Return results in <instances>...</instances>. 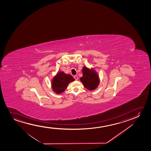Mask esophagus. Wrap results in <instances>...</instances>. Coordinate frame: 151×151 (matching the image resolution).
Masks as SVG:
<instances>
[{
  "instance_id": "esophagus-1",
  "label": "esophagus",
  "mask_w": 151,
  "mask_h": 151,
  "mask_svg": "<svg viewBox=\"0 0 151 151\" xmlns=\"http://www.w3.org/2000/svg\"><path fill=\"white\" fill-rule=\"evenodd\" d=\"M74 78L75 79L76 81H77V80L78 79V76H77V75H75L74 76Z\"/></svg>"
}]
</instances>
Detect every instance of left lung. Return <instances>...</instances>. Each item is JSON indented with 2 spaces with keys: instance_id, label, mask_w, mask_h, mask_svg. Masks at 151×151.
I'll use <instances>...</instances> for the list:
<instances>
[{
  "instance_id": "8db88e82",
  "label": "left lung",
  "mask_w": 151,
  "mask_h": 151,
  "mask_svg": "<svg viewBox=\"0 0 151 151\" xmlns=\"http://www.w3.org/2000/svg\"><path fill=\"white\" fill-rule=\"evenodd\" d=\"M83 77H81L80 80L85 87L90 90L96 89L99 84V79L96 73L86 67L83 68Z\"/></svg>"
}]
</instances>
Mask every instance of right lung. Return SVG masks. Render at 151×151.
I'll return each instance as SVG.
<instances>
[{
	"label": "right lung",
	"mask_w": 151,
	"mask_h": 151,
	"mask_svg": "<svg viewBox=\"0 0 151 151\" xmlns=\"http://www.w3.org/2000/svg\"><path fill=\"white\" fill-rule=\"evenodd\" d=\"M70 75L66 74L63 72H60L55 77L52 83V89L57 93H61L66 89L68 83L74 81Z\"/></svg>",
	"instance_id": "obj_1"
}]
</instances>
